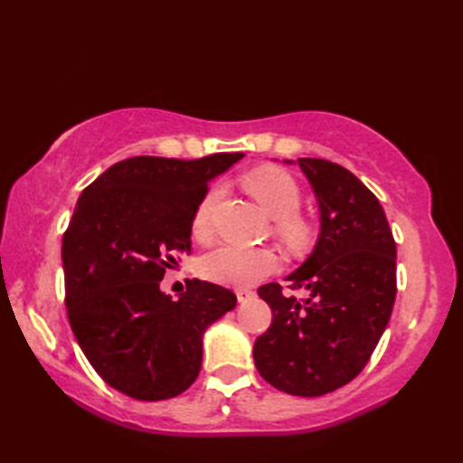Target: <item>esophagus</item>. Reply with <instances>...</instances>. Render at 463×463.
<instances>
[{"mask_svg":"<svg viewBox=\"0 0 463 463\" xmlns=\"http://www.w3.org/2000/svg\"><path fill=\"white\" fill-rule=\"evenodd\" d=\"M237 298H239L241 304H244V302H249L250 298H254V292L247 290V288H241V290H237Z\"/></svg>","mask_w":463,"mask_h":463,"instance_id":"34e87169","label":"esophagus"}]
</instances>
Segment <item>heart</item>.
<instances>
[{
    "label": "heart",
    "mask_w": 463,
    "mask_h": 463,
    "mask_svg": "<svg viewBox=\"0 0 463 463\" xmlns=\"http://www.w3.org/2000/svg\"><path fill=\"white\" fill-rule=\"evenodd\" d=\"M247 189L260 203L262 209L277 221V232L284 244H288L290 249L307 247L310 231L298 216L302 194L297 181L288 173L280 169H259L247 176ZM219 199L221 186H213L196 206L191 226L196 241H206L211 237V219ZM277 267V254L269 249L219 247L201 259L199 272L201 277L216 284L244 288L267 279Z\"/></svg>",
    "instance_id": "b5f03b06"
}]
</instances>
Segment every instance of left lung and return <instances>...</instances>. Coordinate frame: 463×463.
<instances>
[{
  "label": "left lung",
  "mask_w": 463,
  "mask_h": 463,
  "mask_svg": "<svg viewBox=\"0 0 463 463\" xmlns=\"http://www.w3.org/2000/svg\"><path fill=\"white\" fill-rule=\"evenodd\" d=\"M298 165L318 201L320 232L308 259L279 282L259 288L272 310L270 328L254 342V366L270 386L314 398L362 372L388 326L396 300V242L380 201L344 166L324 159Z\"/></svg>",
  "instance_id": "8db88e82"
}]
</instances>
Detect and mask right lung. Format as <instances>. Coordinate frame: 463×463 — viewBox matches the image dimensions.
<instances>
[{
  "label": "right lung",
  "instance_id": "1",
  "mask_svg": "<svg viewBox=\"0 0 463 463\" xmlns=\"http://www.w3.org/2000/svg\"><path fill=\"white\" fill-rule=\"evenodd\" d=\"M242 156H133L77 201L61 247L67 317L95 372L121 394L143 402L183 394L201 372L204 330L237 307L219 284L189 280L173 300L161 280L191 250L206 186Z\"/></svg>",
  "mask_w": 463,
  "mask_h": 463
}]
</instances>
